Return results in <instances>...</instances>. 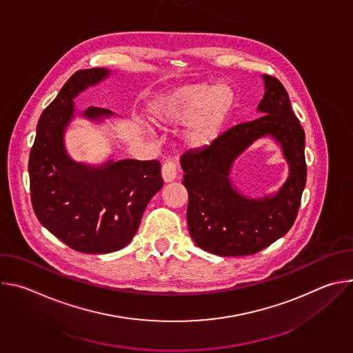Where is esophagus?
Wrapping results in <instances>:
<instances>
[{
    "label": "esophagus",
    "instance_id": "obj_1",
    "mask_svg": "<svg viewBox=\"0 0 353 353\" xmlns=\"http://www.w3.org/2000/svg\"><path fill=\"white\" fill-rule=\"evenodd\" d=\"M162 177H163L165 183H170V181H173L177 177L176 162L168 161L166 163H163V166H162Z\"/></svg>",
    "mask_w": 353,
    "mask_h": 353
}]
</instances>
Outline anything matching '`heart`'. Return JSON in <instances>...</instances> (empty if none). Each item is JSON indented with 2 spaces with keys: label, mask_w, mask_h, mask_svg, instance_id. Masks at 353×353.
Wrapping results in <instances>:
<instances>
[{
  "label": "heart",
  "mask_w": 353,
  "mask_h": 353,
  "mask_svg": "<svg viewBox=\"0 0 353 353\" xmlns=\"http://www.w3.org/2000/svg\"><path fill=\"white\" fill-rule=\"evenodd\" d=\"M234 108L236 93L229 85L192 82L161 94L150 106V117L159 127L188 123L185 142L203 148L218 139Z\"/></svg>",
  "instance_id": "b5f03b06"
}]
</instances>
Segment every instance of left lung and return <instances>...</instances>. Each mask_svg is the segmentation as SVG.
Segmentation results:
<instances>
[{
	"mask_svg": "<svg viewBox=\"0 0 353 353\" xmlns=\"http://www.w3.org/2000/svg\"><path fill=\"white\" fill-rule=\"evenodd\" d=\"M263 79L265 93L257 108L263 116L229 128L211 145L187 150L180 158L190 234L199 248L222 257L256 254L286 234L306 185L303 127L283 85L271 75ZM263 136L281 145L290 176L278 193L248 199L231 184L230 170L242 150Z\"/></svg>",
	"mask_w": 353,
	"mask_h": 353,
	"instance_id": "left-lung-1",
	"label": "left lung"
}]
</instances>
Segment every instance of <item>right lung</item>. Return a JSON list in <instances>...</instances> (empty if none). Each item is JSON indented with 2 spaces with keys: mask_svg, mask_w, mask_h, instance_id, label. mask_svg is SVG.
Segmentation results:
<instances>
[{
  "mask_svg": "<svg viewBox=\"0 0 353 353\" xmlns=\"http://www.w3.org/2000/svg\"><path fill=\"white\" fill-rule=\"evenodd\" d=\"M110 75L106 68L77 71L40 116L29 157L30 198L40 223L72 250L113 253L135 236L148 203L163 185L159 161L113 159L100 166L70 158L64 132L75 116L74 99ZM82 116L102 121L108 109Z\"/></svg>",
  "mask_w": 353,
  "mask_h": 353,
  "instance_id": "obj_1",
  "label": "right lung"
}]
</instances>
